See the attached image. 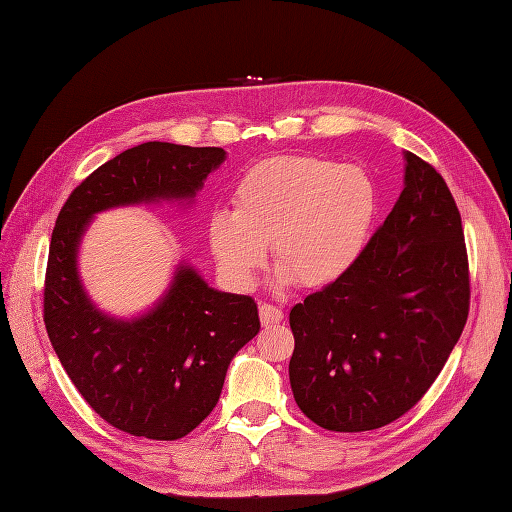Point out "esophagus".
<instances>
[{
  "instance_id": "1",
  "label": "esophagus",
  "mask_w": 512,
  "mask_h": 512,
  "mask_svg": "<svg viewBox=\"0 0 512 512\" xmlns=\"http://www.w3.org/2000/svg\"><path fill=\"white\" fill-rule=\"evenodd\" d=\"M258 314H260V322L265 324V327H269V324H280L284 320L282 309L273 307L271 303H260Z\"/></svg>"
}]
</instances>
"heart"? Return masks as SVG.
<instances>
[{
  "label": "heart",
  "mask_w": 512,
  "mask_h": 512,
  "mask_svg": "<svg viewBox=\"0 0 512 512\" xmlns=\"http://www.w3.org/2000/svg\"><path fill=\"white\" fill-rule=\"evenodd\" d=\"M378 192L361 166L320 156H277L247 168L232 188V211L209 218V247L224 280L250 288L271 258L280 282L322 288L363 254Z\"/></svg>",
  "instance_id": "obj_1"
}]
</instances>
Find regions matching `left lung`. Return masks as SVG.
<instances>
[{"instance_id": "8db88e82", "label": "left lung", "mask_w": 512, "mask_h": 512, "mask_svg": "<svg viewBox=\"0 0 512 512\" xmlns=\"http://www.w3.org/2000/svg\"><path fill=\"white\" fill-rule=\"evenodd\" d=\"M404 183L352 269L290 309L292 395L329 431H369L404 416L466 327L470 269L455 198L410 151Z\"/></svg>"}]
</instances>
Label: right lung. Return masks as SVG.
Masks as SVG:
<instances>
[{"label": "right lung", "mask_w": 512, "mask_h": 512, "mask_svg": "<svg viewBox=\"0 0 512 512\" xmlns=\"http://www.w3.org/2000/svg\"><path fill=\"white\" fill-rule=\"evenodd\" d=\"M226 158L220 147L143 143L76 185L53 228L44 327L68 378L108 425L130 436L179 440L211 414L226 369L260 329L252 297L209 288L179 267L166 297L132 322L91 305L76 250L94 213L160 198H192Z\"/></svg>", "instance_id": "obj_1"}]
</instances>
